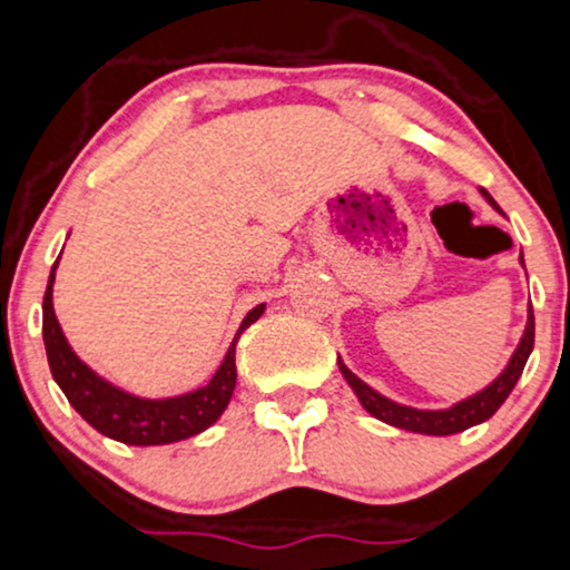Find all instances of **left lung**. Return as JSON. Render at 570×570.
Instances as JSON below:
<instances>
[{"mask_svg":"<svg viewBox=\"0 0 570 570\" xmlns=\"http://www.w3.org/2000/svg\"><path fill=\"white\" fill-rule=\"evenodd\" d=\"M481 196L497 209V213H502L500 205L491 199L487 190H481ZM519 262H522V267H524V256ZM532 344H535V316H532V305H527L524 333H522V338H519L517 350H513L511 361H508L505 368H502L500 374H497L494 380L483 387V391L466 395V399L445 406V410H417V406L399 404V401L387 399V395H382L371 385H365L355 371L346 368V363L341 361V357H338V368H341V376L346 380V385L355 391L357 401L363 404V410L368 412V415H374L376 421L387 423V426H395V429L415 431V434L448 436V434H459V431H466V429L478 426V423L489 421V417L494 415L502 404H505V399L511 395L513 387H517L519 376H522L527 357H530V352H532Z\"/></svg>","mask_w":570,"mask_h":570,"instance_id":"8db88e82","label":"left lung"}]
</instances>
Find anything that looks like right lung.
<instances>
[{"instance_id":"right-lung-1","label":"right lung","mask_w":570,"mask_h":570,"mask_svg":"<svg viewBox=\"0 0 570 570\" xmlns=\"http://www.w3.org/2000/svg\"><path fill=\"white\" fill-rule=\"evenodd\" d=\"M57 265L59 259L53 262L51 275H48L43 297V344L53 382L62 387L70 406L79 412L89 426L98 429L109 440L125 442V445H169V442L202 434V431L213 426L224 415L237 385V341L243 331H248L265 314V303H259L245 314L235 341L226 350L224 363L218 365V371H215L207 385L183 395H169V399H144V395L122 391V387L114 385L106 376H100L98 371L89 368L76 355L73 346L68 344L62 327H59L57 314H53Z\"/></svg>"}]
</instances>
